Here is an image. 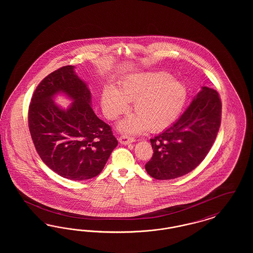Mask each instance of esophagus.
Listing matches in <instances>:
<instances>
[{
  "label": "esophagus",
  "mask_w": 253,
  "mask_h": 253,
  "mask_svg": "<svg viewBox=\"0 0 253 253\" xmlns=\"http://www.w3.org/2000/svg\"><path fill=\"white\" fill-rule=\"evenodd\" d=\"M120 142H121V144H130V143L134 142V138L133 137H130L128 135H122V136L120 137Z\"/></svg>",
  "instance_id": "obj_1"
}]
</instances>
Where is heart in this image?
<instances>
[{"mask_svg":"<svg viewBox=\"0 0 253 253\" xmlns=\"http://www.w3.org/2000/svg\"><path fill=\"white\" fill-rule=\"evenodd\" d=\"M187 94L185 84L167 73H136L124 79L119 91L107 87L101 105L106 118L116 119L128 108L127 101H132L135 114L120 122L121 132L137 133L148 128L160 131L178 117Z\"/></svg>","mask_w":253,"mask_h":253,"instance_id":"1","label":"heart"}]
</instances>
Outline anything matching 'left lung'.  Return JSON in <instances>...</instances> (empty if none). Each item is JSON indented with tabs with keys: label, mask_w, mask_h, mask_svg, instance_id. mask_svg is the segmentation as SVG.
<instances>
[{
	"label": "left lung",
	"mask_w": 253,
	"mask_h": 253,
	"mask_svg": "<svg viewBox=\"0 0 253 253\" xmlns=\"http://www.w3.org/2000/svg\"><path fill=\"white\" fill-rule=\"evenodd\" d=\"M221 113L218 93L202 87L180 118L150 139L154 154L145 165L149 175L158 180H169L196 168L216 138Z\"/></svg>",
	"instance_id": "1"
}]
</instances>
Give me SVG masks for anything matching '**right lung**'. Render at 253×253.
Here are the masks:
<instances>
[{"label":"right lung","mask_w":253,"mask_h":253,"mask_svg":"<svg viewBox=\"0 0 253 253\" xmlns=\"http://www.w3.org/2000/svg\"><path fill=\"white\" fill-rule=\"evenodd\" d=\"M63 93L73 100L63 109L54 103ZM88 85L67 65L49 74L33 94L28 110L29 131L37 152L52 170L70 180L96 176L118 140L92 109Z\"/></svg>","instance_id":"add662e5"}]
</instances>
